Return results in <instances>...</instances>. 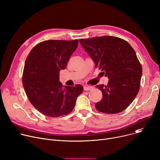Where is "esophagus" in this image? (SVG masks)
<instances>
[{
    "mask_svg": "<svg viewBox=\"0 0 160 160\" xmlns=\"http://www.w3.org/2000/svg\"><path fill=\"white\" fill-rule=\"evenodd\" d=\"M93 87L92 86H85L84 87H83V89H84V91H90L91 89H93Z\"/></svg>",
    "mask_w": 160,
    "mask_h": 160,
    "instance_id": "obj_1",
    "label": "esophagus"
}]
</instances>
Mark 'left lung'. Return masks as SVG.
<instances>
[{"label": "left lung", "instance_id": "8db88e82", "mask_svg": "<svg viewBox=\"0 0 160 160\" xmlns=\"http://www.w3.org/2000/svg\"><path fill=\"white\" fill-rule=\"evenodd\" d=\"M80 43L98 67L108 77V84L97 85L102 98L97 110L118 113L129 106L139 91L142 67L131 45L121 38L104 36L80 39Z\"/></svg>", "mask_w": 160, "mask_h": 160}]
</instances>
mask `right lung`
Instances as JSON below:
<instances>
[{
    "mask_svg": "<svg viewBox=\"0 0 160 160\" xmlns=\"http://www.w3.org/2000/svg\"><path fill=\"white\" fill-rule=\"evenodd\" d=\"M78 39L47 40L33 47L25 61L22 83L28 98L43 115L58 117L70 113L82 85L63 87L59 81L60 71L65 69Z\"/></svg>",
    "mask_w": 160,
    "mask_h": 160,
    "instance_id": "add662e5",
    "label": "right lung"
}]
</instances>
